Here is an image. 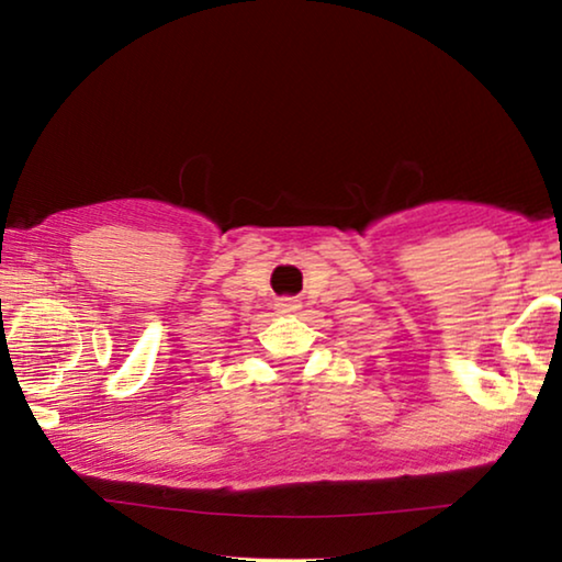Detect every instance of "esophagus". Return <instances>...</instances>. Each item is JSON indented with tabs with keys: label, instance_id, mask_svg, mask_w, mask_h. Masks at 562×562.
Instances as JSON below:
<instances>
[{
	"label": "esophagus",
	"instance_id": "esophagus-1",
	"mask_svg": "<svg viewBox=\"0 0 562 562\" xmlns=\"http://www.w3.org/2000/svg\"><path fill=\"white\" fill-rule=\"evenodd\" d=\"M274 310H278V315H294V312L302 310V304H300L297 300L284 297V300H280L278 304H274Z\"/></svg>",
	"mask_w": 562,
	"mask_h": 562
}]
</instances>
